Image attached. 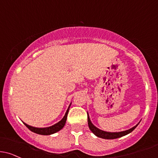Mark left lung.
Returning <instances> with one entry per match:
<instances>
[{
    "label": "left lung",
    "instance_id": "obj_1",
    "mask_svg": "<svg viewBox=\"0 0 158 158\" xmlns=\"http://www.w3.org/2000/svg\"><path fill=\"white\" fill-rule=\"evenodd\" d=\"M88 124H89V129H90V130L92 131L94 135L98 136V137L102 138V139H117V138H120L122 137V136L127 135V134L130 133L131 132H132V131H133L136 128V127L138 126L137 124V125L135 126V127L128 129V130L123 131V132H105V131H102L101 130V129H98L97 127H94V126L92 123V122H91L89 116H88Z\"/></svg>",
    "mask_w": 158,
    "mask_h": 158
}]
</instances>
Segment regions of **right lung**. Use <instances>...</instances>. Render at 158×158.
Segmentation results:
<instances>
[{"label": "right lung", "mask_w": 158, "mask_h": 158, "mask_svg": "<svg viewBox=\"0 0 158 158\" xmlns=\"http://www.w3.org/2000/svg\"><path fill=\"white\" fill-rule=\"evenodd\" d=\"M69 108L67 109V110H66L65 116L64 117V118L61 119L60 122H58L57 123L54 124V126H51V127H50L36 128V127H31V126L27 125V124L25 123H23L26 126V127H27L29 130H31V132H35V133L39 134V135H51V134L55 133V132L60 131L61 129H63V127H64V125H65L66 123V118H67V114H68V112H69Z\"/></svg>", "instance_id": "add662e5"}]
</instances>
